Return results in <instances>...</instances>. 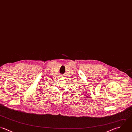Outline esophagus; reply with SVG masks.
Returning <instances> with one entry per match:
<instances>
[{"instance_id": "34e87169", "label": "esophagus", "mask_w": 132, "mask_h": 132, "mask_svg": "<svg viewBox=\"0 0 132 132\" xmlns=\"http://www.w3.org/2000/svg\"><path fill=\"white\" fill-rule=\"evenodd\" d=\"M59 77H63V76H62V75H60L59 76Z\"/></svg>"}]
</instances>
